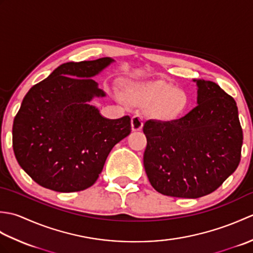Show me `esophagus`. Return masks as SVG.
Segmentation results:
<instances>
[{
  "instance_id": "obj_1",
  "label": "esophagus",
  "mask_w": 253,
  "mask_h": 253,
  "mask_svg": "<svg viewBox=\"0 0 253 253\" xmlns=\"http://www.w3.org/2000/svg\"><path fill=\"white\" fill-rule=\"evenodd\" d=\"M143 126V118L140 115H133L131 118V127L133 131H139L141 130V128Z\"/></svg>"
}]
</instances>
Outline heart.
I'll use <instances>...</instances> for the list:
<instances>
[{
	"mask_svg": "<svg viewBox=\"0 0 253 253\" xmlns=\"http://www.w3.org/2000/svg\"><path fill=\"white\" fill-rule=\"evenodd\" d=\"M129 95L138 105L151 104L152 114L162 121H173L180 117L189 105L185 91L177 90L164 80L132 84Z\"/></svg>",
	"mask_w": 253,
	"mask_h": 253,
	"instance_id": "obj_1",
	"label": "heart"
}]
</instances>
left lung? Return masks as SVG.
<instances>
[{"mask_svg": "<svg viewBox=\"0 0 253 253\" xmlns=\"http://www.w3.org/2000/svg\"><path fill=\"white\" fill-rule=\"evenodd\" d=\"M198 105L179 120L144 123L143 165L164 196L196 199L216 190L238 168L243 146L238 109L219 85L193 79Z\"/></svg>", "mask_w": 253, "mask_h": 253, "instance_id": "8db88e82", "label": "left lung"}]
</instances>
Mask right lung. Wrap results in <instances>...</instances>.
<instances>
[{"label": "right lung", "instance_id": "add662e5", "mask_svg": "<svg viewBox=\"0 0 253 253\" xmlns=\"http://www.w3.org/2000/svg\"><path fill=\"white\" fill-rule=\"evenodd\" d=\"M113 62L62 64L25 95L13 124V149L37 184L58 192L87 189L113 147L130 133L129 116L109 120L89 104L105 96L92 77Z\"/></svg>", "mask_w": 253, "mask_h": 253}]
</instances>
